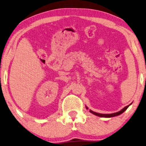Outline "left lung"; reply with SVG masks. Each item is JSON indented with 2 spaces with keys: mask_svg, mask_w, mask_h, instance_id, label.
Segmentation results:
<instances>
[{
  "mask_svg": "<svg viewBox=\"0 0 146 146\" xmlns=\"http://www.w3.org/2000/svg\"><path fill=\"white\" fill-rule=\"evenodd\" d=\"M129 106V105L125 106L124 108H123L122 110H120L119 112H115V113H113V114H100V113H97V112L92 111V110H90V112H92V113H93L94 114H95V115L98 116V117H115V116H118V115H119V114H122L123 112H124L125 110L127 109V108H128ZM86 108H87V107H86ZM87 109H88V108H87Z\"/></svg>",
  "mask_w": 146,
  "mask_h": 146,
  "instance_id": "obj_1",
  "label": "left lung"
}]
</instances>
